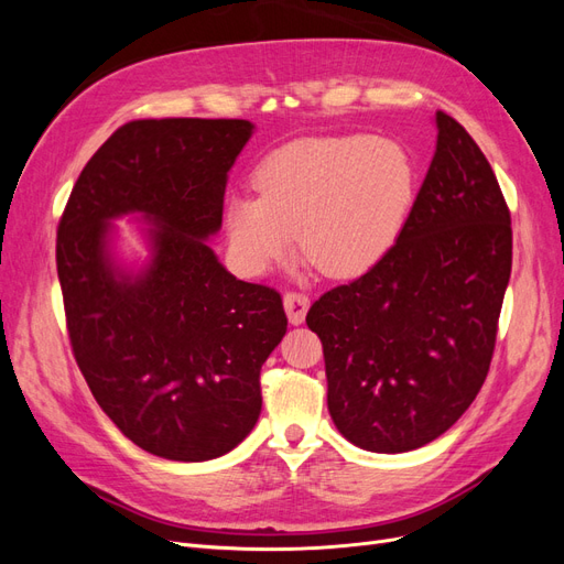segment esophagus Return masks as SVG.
Returning a JSON list of instances; mask_svg holds the SVG:
<instances>
[{"label":"esophagus","mask_w":564,"mask_h":564,"mask_svg":"<svg viewBox=\"0 0 564 564\" xmlns=\"http://www.w3.org/2000/svg\"><path fill=\"white\" fill-rule=\"evenodd\" d=\"M311 308V299L305 294H296V292H289L284 294V311L286 317L292 324H301L305 319V313Z\"/></svg>","instance_id":"esophagus-1"}]
</instances>
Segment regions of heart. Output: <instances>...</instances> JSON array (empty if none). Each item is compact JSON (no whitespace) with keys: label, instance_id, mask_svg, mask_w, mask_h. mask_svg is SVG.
<instances>
[{"label":"heart","instance_id":"obj_1","mask_svg":"<svg viewBox=\"0 0 564 564\" xmlns=\"http://www.w3.org/2000/svg\"><path fill=\"white\" fill-rule=\"evenodd\" d=\"M261 195L237 193L226 207L232 261L263 275L299 249L327 278L371 270L395 245L416 195V166L392 141L367 133L286 143L256 172Z\"/></svg>","mask_w":564,"mask_h":564}]
</instances>
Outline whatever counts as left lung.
<instances>
[{
	"label": "left lung",
	"instance_id": "1",
	"mask_svg": "<svg viewBox=\"0 0 564 564\" xmlns=\"http://www.w3.org/2000/svg\"><path fill=\"white\" fill-rule=\"evenodd\" d=\"M429 174L395 245L350 284L319 296L332 421L355 447L429 445L480 392L513 263L497 176L468 131L435 112Z\"/></svg>",
	"mask_w": 564,
	"mask_h": 564
}]
</instances>
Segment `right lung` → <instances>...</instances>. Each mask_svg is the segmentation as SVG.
<instances>
[{"label": "right lung", "instance_id": "obj_1", "mask_svg": "<svg viewBox=\"0 0 564 564\" xmlns=\"http://www.w3.org/2000/svg\"><path fill=\"white\" fill-rule=\"evenodd\" d=\"M247 119H139L96 150L67 199L56 265L75 360L135 447L228 454L261 414L259 373L286 334L275 289L237 280L207 245L224 226ZM131 215L149 251L124 257Z\"/></svg>", "mask_w": 564, "mask_h": 564}]
</instances>
